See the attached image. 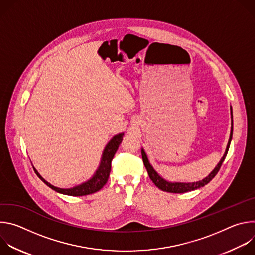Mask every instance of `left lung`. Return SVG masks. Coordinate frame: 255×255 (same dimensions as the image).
Instances as JSON below:
<instances>
[{
  "label": "left lung",
  "instance_id": "8db88e82",
  "mask_svg": "<svg viewBox=\"0 0 255 255\" xmlns=\"http://www.w3.org/2000/svg\"><path fill=\"white\" fill-rule=\"evenodd\" d=\"M230 109H231V132H230V137H229V140H228V144H227L225 153H224L223 157L221 158V160L219 161V163H218L216 165V167L211 171V173H209V175L206 176L205 178H203L202 180L194 181V183H180V181H174V183H172V181H167L166 179H164L162 176H160L157 173V171L150 164V162L147 158V155H146V153H145L144 149L143 148L141 149L143 163L147 169V172H148V175H149L150 179L153 181L154 185L158 189H160L161 191H164V192H168V193L180 194V193H187V192H190V191L200 189V188L206 186L208 183H210V181L214 178V176L218 173V171H219V169H220V167H221V165H222V163H223V161H224V159L227 155V152H228V149H229V146H230V143H231L232 134H233V116H232V108L230 107Z\"/></svg>",
  "mask_w": 255,
  "mask_h": 255
}]
</instances>
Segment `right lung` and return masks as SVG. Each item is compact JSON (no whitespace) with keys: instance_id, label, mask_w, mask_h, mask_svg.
<instances>
[{"instance_id":"add662e5","label":"right lung","mask_w":255,"mask_h":255,"mask_svg":"<svg viewBox=\"0 0 255 255\" xmlns=\"http://www.w3.org/2000/svg\"><path fill=\"white\" fill-rule=\"evenodd\" d=\"M123 136H124V133H119V134L113 136V138L107 143L106 147L104 148V151H103V154L101 157V161H100V165H99L98 169L96 170V172L94 173V175L90 179L85 181V183H82L76 187L68 188V189H61V188L54 187L51 184H49L47 180H45L35 168H34V170H35L36 174L39 176V178L43 181L44 184H46L49 188H51L52 190H54L57 193L67 195V196H76V197L94 194V193L100 191L108 181L109 175H110V171H111V161H112L116 151L118 150V147H119L121 141L123 140Z\"/></svg>"}]
</instances>
